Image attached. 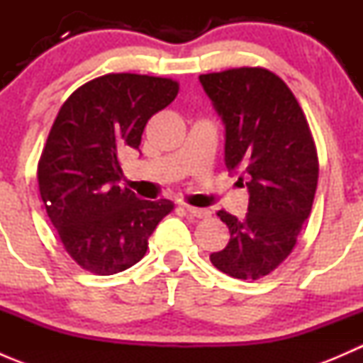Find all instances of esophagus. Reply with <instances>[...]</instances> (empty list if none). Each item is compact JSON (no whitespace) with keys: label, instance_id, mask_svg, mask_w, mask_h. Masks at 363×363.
<instances>
[{"label":"esophagus","instance_id":"esophagus-1","mask_svg":"<svg viewBox=\"0 0 363 363\" xmlns=\"http://www.w3.org/2000/svg\"><path fill=\"white\" fill-rule=\"evenodd\" d=\"M186 212L193 218H208L211 216V211L208 208H200V207H191V205H182Z\"/></svg>","mask_w":363,"mask_h":363}]
</instances>
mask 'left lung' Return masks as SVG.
<instances>
[{"label": "left lung", "mask_w": 363, "mask_h": 363, "mask_svg": "<svg viewBox=\"0 0 363 363\" xmlns=\"http://www.w3.org/2000/svg\"><path fill=\"white\" fill-rule=\"evenodd\" d=\"M225 124V164L247 179L244 219L218 216L230 230L225 250L212 252L218 270L235 279L272 272L294 250L318 186V156L309 124L290 87L265 68L200 75Z\"/></svg>", "instance_id": "obj_1"}]
</instances>
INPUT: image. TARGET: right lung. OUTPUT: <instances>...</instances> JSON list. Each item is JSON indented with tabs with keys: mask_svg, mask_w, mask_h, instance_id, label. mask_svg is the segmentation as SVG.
<instances>
[{
	"mask_svg": "<svg viewBox=\"0 0 363 363\" xmlns=\"http://www.w3.org/2000/svg\"><path fill=\"white\" fill-rule=\"evenodd\" d=\"M161 77L108 73L65 101L38 163L47 214L68 255L82 269L112 276L144 258L147 239L174 208L119 186V155L140 147L147 121L177 96Z\"/></svg>",
	"mask_w": 363,
	"mask_h": 363,
	"instance_id": "add662e5",
	"label": "right lung"
}]
</instances>
